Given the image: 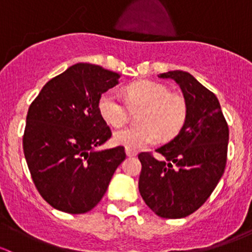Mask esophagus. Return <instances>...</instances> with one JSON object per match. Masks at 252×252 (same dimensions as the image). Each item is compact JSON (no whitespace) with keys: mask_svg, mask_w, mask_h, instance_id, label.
<instances>
[{"mask_svg":"<svg viewBox=\"0 0 252 252\" xmlns=\"http://www.w3.org/2000/svg\"><path fill=\"white\" fill-rule=\"evenodd\" d=\"M126 154L128 157L136 156V151H134V150H131V149H126Z\"/></svg>","mask_w":252,"mask_h":252,"instance_id":"esophagus-1","label":"esophagus"}]
</instances>
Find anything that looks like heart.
Here are the masks:
<instances>
[{"instance_id":"b5f03b06","label":"heart","mask_w":252,"mask_h":252,"mask_svg":"<svg viewBox=\"0 0 252 252\" xmlns=\"http://www.w3.org/2000/svg\"><path fill=\"white\" fill-rule=\"evenodd\" d=\"M128 104L133 108H144L140 126H126L114 131L113 141L131 150H139L158 141L159 136H174L187 118V102L179 94L169 93L166 85L155 81H138L126 90ZM98 110L111 126H122L129 118V106L116 90L101 95Z\"/></svg>"}]
</instances>
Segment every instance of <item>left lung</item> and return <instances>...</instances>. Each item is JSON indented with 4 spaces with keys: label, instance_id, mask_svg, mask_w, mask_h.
I'll list each match as a JSON object with an SVG mask.
<instances>
[{
    "label": "left lung",
    "instance_id": "8db88e82",
    "mask_svg": "<svg viewBox=\"0 0 252 252\" xmlns=\"http://www.w3.org/2000/svg\"><path fill=\"white\" fill-rule=\"evenodd\" d=\"M187 102V118L178 135L156 152L138 155L139 191L145 204L162 218H184L201 207L224 173L229 129L218 98L190 73L172 70Z\"/></svg>",
    "mask_w": 252,
    "mask_h": 252
}]
</instances>
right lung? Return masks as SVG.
Returning a JSON list of instances; mask_svg holds the SVG:
<instances>
[{
	"instance_id": "obj_1",
	"label": "right lung",
	"mask_w": 252,
	"mask_h": 252,
	"mask_svg": "<svg viewBox=\"0 0 252 252\" xmlns=\"http://www.w3.org/2000/svg\"><path fill=\"white\" fill-rule=\"evenodd\" d=\"M119 78L100 65L77 63L45 84L30 105L24 156L37 191L56 210H93L126 158L123 146L97 150L112 135L98 101Z\"/></svg>"
}]
</instances>
